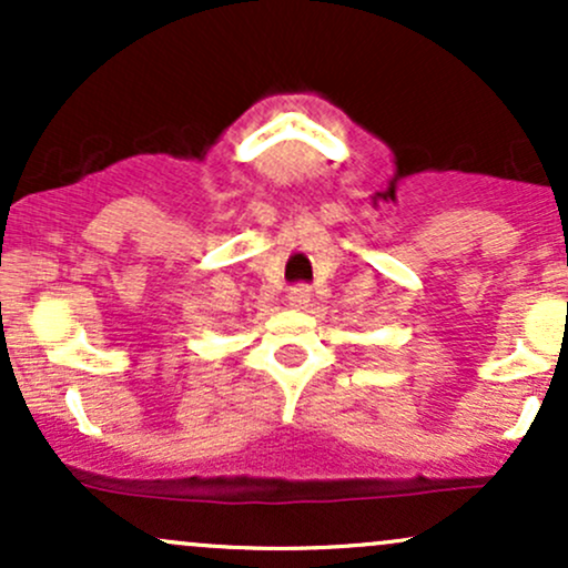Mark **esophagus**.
Masks as SVG:
<instances>
[{
    "instance_id": "34e87169",
    "label": "esophagus",
    "mask_w": 568,
    "mask_h": 568,
    "mask_svg": "<svg viewBox=\"0 0 568 568\" xmlns=\"http://www.w3.org/2000/svg\"><path fill=\"white\" fill-rule=\"evenodd\" d=\"M310 302H312L310 285H296V288H291L288 304L293 306V310H306V304Z\"/></svg>"
}]
</instances>
